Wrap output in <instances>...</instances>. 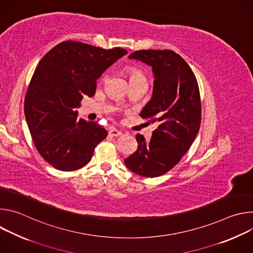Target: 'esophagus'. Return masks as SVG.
I'll return each instance as SVG.
<instances>
[{
	"label": "esophagus",
	"instance_id": "esophagus-1",
	"mask_svg": "<svg viewBox=\"0 0 253 253\" xmlns=\"http://www.w3.org/2000/svg\"><path fill=\"white\" fill-rule=\"evenodd\" d=\"M109 135L112 136V137H118V136L122 135V132L119 131V130H117V129H111V130L109 131Z\"/></svg>",
	"mask_w": 253,
	"mask_h": 253
}]
</instances>
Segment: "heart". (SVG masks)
<instances>
[{"mask_svg":"<svg viewBox=\"0 0 253 253\" xmlns=\"http://www.w3.org/2000/svg\"><path fill=\"white\" fill-rule=\"evenodd\" d=\"M126 73H127L128 76H129L130 82H131V81H137V80H138V81H144V82H146L145 76H144L142 72H141L139 69H137V68H134V67L128 68V69L126 70ZM103 79L105 80V79H106V76H104Z\"/></svg>","mask_w":253,"mask_h":253,"instance_id":"1","label":"heart"}]
</instances>
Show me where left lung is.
I'll use <instances>...</instances> for the list:
<instances>
[{
	"label": "left lung",
	"mask_w": 253,
	"mask_h": 253,
	"mask_svg": "<svg viewBox=\"0 0 253 253\" xmlns=\"http://www.w3.org/2000/svg\"><path fill=\"white\" fill-rule=\"evenodd\" d=\"M152 67L153 93L140 116L158 127L151 139L137 134L138 147L124 160L126 167L144 177H158L172 169L188 151L199 131L201 103L195 75L171 50H141L129 55Z\"/></svg>",
	"instance_id": "8db88e82"
}]
</instances>
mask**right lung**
I'll return each instance as SVG.
<instances>
[{
    "label": "right lung",
    "mask_w": 253,
    "mask_h": 253,
    "mask_svg": "<svg viewBox=\"0 0 253 253\" xmlns=\"http://www.w3.org/2000/svg\"><path fill=\"white\" fill-rule=\"evenodd\" d=\"M126 54L121 48L66 41L37 65L24 111L36 148L54 168L73 171L85 166L108 135L97 122L78 119L77 108L85 95L94 96L97 79Z\"/></svg>",
    "instance_id": "add662e5"
}]
</instances>
